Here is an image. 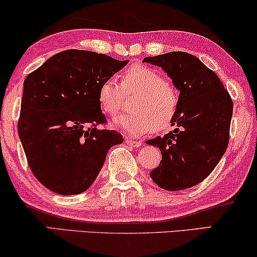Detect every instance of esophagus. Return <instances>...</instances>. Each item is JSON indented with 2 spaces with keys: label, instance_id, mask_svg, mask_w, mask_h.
<instances>
[{
  "label": "esophagus",
  "instance_id": "obj_1",
  "mask_svg": "<svg viewBox=\"0 0 257 257\" xmlns=\"http://www.w3.org/2000/svg\"><path fill=\"white\" fill-rule=\"evenodd\" d=\"M125 142L126 144L128 146H132V148H139V146L142 145V142H138V141H133L131 138H125Z\"/></svg>",
  "mask_w": 257,
  "mask_h": 257
}]
</instances>
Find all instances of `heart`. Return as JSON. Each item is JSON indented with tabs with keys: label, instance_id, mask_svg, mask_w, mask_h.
I'll return each mask as SVG.
<instances>
[{
	"label": "heart",
	"instance_id": "1",
	"mask_svg": "<svg viewBox=\"0 0 257 257\" xmlns=\"http://www.w3.org/2000/svg\"><path fill=\"white\" fill-rule=\"evenodd\" d=\"M122 92L137 93L132 101L133 112L116 118L114 126L132 136L151 131H165L177 116L179 92L156 69L135 63L121 73L120 86L107 78L99 86L100 108L107 115H115L122 104Z\"/></svg>",
	"mask_w": 257,
	"mask_h": 257
}]
</instances>
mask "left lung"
<instances>
[{
  "instance_id": "obj_1",
  "label": "left lung",
  "mask_w": 257,
  "mask_h": 257,
  "mask_svg": "<svg viewBox=\"0 0 257 257\" xmlns=\"http://www.w3.org/2000/svg\"><path fill=\"white\" fill-rule=\"evenodd\" d=\"M144 61L164 69L181 92L176 128L146 142L162 152L150 176L169 191L189 189L204 181L226 151L234 104L217 74L195 55L170 52Z\"/></svg>"
}]
</instances>
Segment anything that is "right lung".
<instances>
[{
  "mask_svg": "<svg viewBox=\"0 0 257 257\" xmlns=\"http://www.w3.org/2000/svg\"><path fill=\"white\" fill-rule=\"evenodd\" d=\"M94 52L68 49L48 59L23 84L19 136L35 178L60 195H78L95 181L122 136L107 124L98 92L105 79L125 67Z\"/></svg>",
  "mask_w": 257,
  "mask_h": 257,
  "instance_id": "add662e5",
  "label": "right lung"
}]
</instances>
